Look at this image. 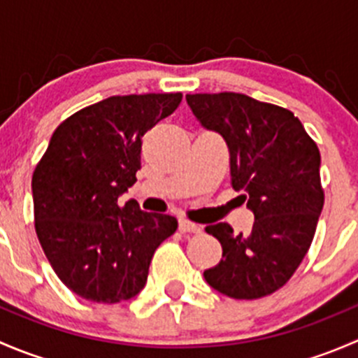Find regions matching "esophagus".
<instances>
[{
	"mask_svg": "<svg viewBox=\"0 0 358 358\" xmlns=\"http://www.w3.org/2000/svg\"><path fill=\"white\" fill-rule=\"evenodd\" d=\"M201 225L197 223L189 222V220H180V232H192V234H199L201 232Z\"/></svg>",
	"mask_w": 358,
	"mask_h": 358,
	"instance_id": "1",
	"label": "esophagus"
}]
</instances>
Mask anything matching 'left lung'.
<instances>
[{
	"mask_svg": "<svg viewBox=\"0 0 358 358\" xmlns=\"http://www.w3.org/2000/svg\"><path fill=\"white\" fill-rule=\"evenodd\" d=\"M187 103L227 142L232 187L255 213L248 236L229 223L206 227L223 249L218 265L204 272L206 282L236 299L272 294L291 279L315 236L324 206L319 147L291 110L243 93H196Z\"/></svg>",
	"mask_w": 358,
	"mask_h": 358,
	"instance_id": "1",
	"label": "left lung"
}]
</instances>
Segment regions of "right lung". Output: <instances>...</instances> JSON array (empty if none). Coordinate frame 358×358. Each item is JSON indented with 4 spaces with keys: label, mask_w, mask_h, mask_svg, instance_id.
<instances>
[{
    "label": "right lung",
    "mask_w": 358,
    "mask_h": 358,
    "mask_svg": "<svg viewBox=\"0 0 358 358\" xmlns=\"http://www.w3.org/2000/svg\"><path fill=\"white\" fill-rule=\"evenodd\" d=\"M182 93L109 96L60 122L32 173L34 227L59 279L81 298L117 303L143 289L175 216L119 206L136 182L142 138Z\"/></svg>",
    "instance_id": "1"
}]
</instances>
